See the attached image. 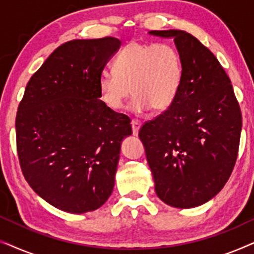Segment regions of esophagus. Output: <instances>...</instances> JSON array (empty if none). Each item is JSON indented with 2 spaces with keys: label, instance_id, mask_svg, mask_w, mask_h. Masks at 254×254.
I'll use <instances>...</instances> for the list:
<instances>
[{
  "label": "esophagus",
  "instance_id": "esophagus-1",
  "mask_svg": "<svg viewBox=\"0 0 254 254\" xmlns=\"http://www.w3.org/2000/svg\"><path fill=\"white\" fill-rule=\"evenodd\" d=\"M130 125H131V129H133V135H137L138 134V129H140V127H141L140 121L133 119V120H131Z\"/></svg>",
  "mask_w": 254,
  "mask_h": 254
}]
</instances>
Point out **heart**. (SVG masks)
<instances>
[{
    "instance_id": "b5f03b06",
    "label": "heart",
    "mask_w": 254,
    "mask_h": 254,
    "mask_svg": "<svg viewBox=\"0 0 254 254\" xmlns=\"http://www.w3.org/2000/svg\"><path fill=\"white\" fill-rule=\"evenodd\" d=\"M98 77L102 100L111 109L123 107L133 92L136 112H161L175 102L183 82V62L178 51L166 43H129Z\"/></svg>"
}]
</instances>
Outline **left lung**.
<instances>
[{
    "instance_id": "obj_1",
    "label": "left lung",
    "mask_w": 254,
    "mask_h": 254,
    "mask_svg": "<svg viewBox=\"0 0 254 254\" xmlns=\"http://www.w3.org/2000/svg\"><path fill=\"white\" fill-rule=\"evenodd\" d=\"M175 38L183 82L175 102L143 124L138 136L163 202L193 208L214 197L230 178L238 155L241 107L220 62L192 34L150 31Z\"/></svg>"
}]
</instances>
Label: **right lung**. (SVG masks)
Wrapping results in <instances>:
<instances>
[{
  "instance_id": "right-lung-1",
  "label": "right lung",
  "mask_w": 254,
  "mask_h": 254,
  "mask_svg": "<svg viewBox=\"0 0 254 254\" xmlns=\"http://www.w3.org/2000/svg\"><path fill=\"white\" fill-rule=\"evenodd\" d=\"M113 37L62 44L27 83L16 116L24 178L67 213L98 209L114 186L120 144L130 120L100 100L98 77L119 50Z\"/></svg>"
}]
</instances>
